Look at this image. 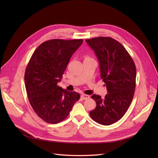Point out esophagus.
Masks as SVG:
<instances>
[{"label":"esophagus","instance_id":"34e87169","mask_svg":"<svg viewBox=\"0 0 158 158\" xmlns=\"http://www.w3.org/2000/svg\"><path fill=\"white\" fill-rule=\"evenodd\" d=\"M90 98L89 95H85V94H82L81 95V98H82L83 100H86Z\"/></svg>","mask_w":158,"mask_h":158}]
</instances>
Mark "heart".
Returning <instances> with one entry per match:
<instances>
[{"label":"heart","instance_id":"obj_1","mask_svg":"<svg viewBox=\"0 0 158 158\" xmlns=\"http://www.w3.org/2000/svg\"><path fill=\"white\" fill-rule=\"evenodd\" d=\"M86 58H89V57H86Z\"/></svg>","mask_w":158,"mask_h":158}]
</instances>
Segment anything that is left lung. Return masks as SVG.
Wrapping results in <instances>:
<instances>
[{"mask_svg":"<svg viewBox=\"0 0 158 158\" xmlns=\"http://www.w3.org/2000/svg\"><path fill=\"white\" fill-rule=\"evenodd\" d=\"M99 62L101 78L107 87L105 98L94 94L96 107L89 112L94 121L110 125L123 117L130 106L136 88L135 63L123 45L109 37L85 40Z\"/></svg>","mask_w":158,"mask_h":158,"instance_id":"left-lung-1","label":"left lung"}]
</instances>
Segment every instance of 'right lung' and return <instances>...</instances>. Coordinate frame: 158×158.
Instances as JSON below:
<instances>
[{"instance_id": "add662e5", "label": "right lung", "mask_w": 158, "mask_h": 158, "mask_svg": "<svg viewBox=\"0 0 158 158\" xmlns=\"http://www.w3.org/2000/svg\"><path fill=\"white\" fill-rule=\"evenodd\" d=\"M83 40H51L37 47L28 63L24 80L28 99L44 121L59 123L67 117L80 95L58 85L72 55Z\"/></svg>"}]
</instances>
